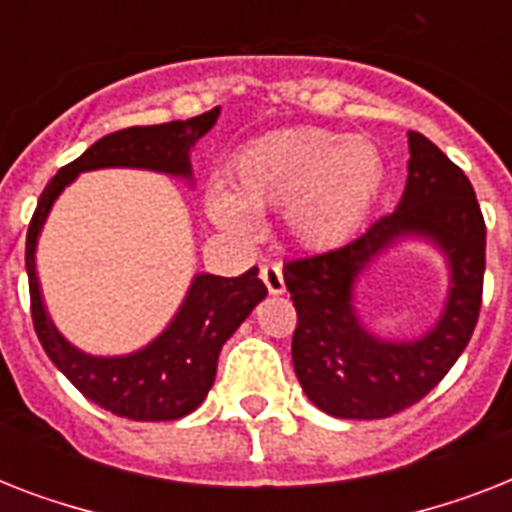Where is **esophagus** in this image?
I'll return each mask as SVG.
<instances>
[{
	"mask_svg": "<svg viewBox=\"0 0 512 512\" xmlns=\"http://www.w3.org/2000/svg\"><path fill=\"white\" fill-rule=\"evenodd\" d=\"M260 279L265 281V287H268V292L271 295H281L284 292V273H281V265L279 263H263L260 265Z\"/></svg>",
	"mask_w": 512,
	"mask_h": 512,
	"instance_id": "esophagus-1",
	"label": "esophagus"
}]
</instances>
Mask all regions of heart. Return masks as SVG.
<instances>
[{
    "mask_svg": "<svg viewBox=\"0 0 512 512\" xmlns=\"http://www.w3.org/2000/svg\"><path fill=\"white\" fill-rule=\"evenodd\" d=\"M385 183V159L364 135L292 127L252 140L228 167V185L207 193L220 228L249 233L255 212L284 209V225L303 247L345 241L372 209Z\"/></svg>",
    "mask_w": 512,
    "mask_h": 512,
    "instance_id": "b5f03b06",
    "label": "heart"
}]
</instances>
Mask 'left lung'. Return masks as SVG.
I'll return each instance as SVG.
<instances>
[{"instance_id":"left-lung-1","label":"left lung","mask_w":512,"mask_h":512,"mask_svg":"<svg viewBox=\"0 0 512 512\" xmlns=\"http://www.w3.org/2000/svg\"><path fill=\"white\" fill-rule=\"evenodd\" d=\"M409 177L398 207L361 236L284 263L297 311L292 361L305 396L342 420L404 412L444 380L468 348L481 313L486 223L465 172L420 132H409ZM401 235H425L450 257V300L428 336L412 343L369 336L352 311V284L372 256Z\"/></svg>"}]
</instances>
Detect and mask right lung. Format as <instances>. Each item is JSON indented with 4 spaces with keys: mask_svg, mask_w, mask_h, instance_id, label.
I'll return each mask as SVG.
<instances>
[{
    "mask_svg": "<svg viewBox=\"0 0 512 512\" xmlns=\"http://www.w3.org/2000/svg\"><path fill=\"white\" fill-rule=\"evenodd\" d=\"M217 116L220 108H212L185 122L127 127L100 138L79 159L60 167L39 196L34 217L28 223L26 271L36 337L52 364L74 382V388L116 417L156 422L180 420L191 414L215 382L223 342L241 327V321L268 295V289L257 279V268H249L236 279L199 273L188 289L183 308L148 348L119 358L87 356L63 340L44 311L34 268L36 236L42 231L52 201L79 172L100 167H143L191 177L188 151L215 127Z\"/></svg>",
    "mask_w": 512,
    "mask_h": 512,
    "instance_id": "right-lung-1",
    "label": "right lung"
}]
</instances>
